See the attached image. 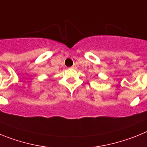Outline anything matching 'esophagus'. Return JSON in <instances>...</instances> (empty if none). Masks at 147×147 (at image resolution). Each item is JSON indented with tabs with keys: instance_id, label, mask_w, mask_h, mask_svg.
Returning a JSON list of instances; mask_svg holds the SVG:
<instances>
[{
	"instance_id": "esophagus-1",
	"label": "esophagus",
	"mask_w": 147,
	"mask_h": 147,
	"mask_svg": "<svg viewBox=\"0 0 147 147\" xmlns=\"http://www.w3.org/2000/svg\"><path fill=\"white\" fill-rule=\"evenodd\" d=\"M71 68H73V69H75V68H76V65H73L72 67H71Z\"/></svg>"
}]
</instances>
